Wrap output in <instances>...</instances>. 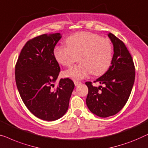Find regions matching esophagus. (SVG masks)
<instances>
[{"instance_id": "obj_1", "label": "esophagus", "mask_w": 148, "mask_h": 148, "mask_svg": "<svg viewBox=\"0 0 148 148\" xmlns=\"http://www.w3.org/2000/svg\"><path fill=\"white\" fill-rule=\"evenodd\" d=\"M74 84H75V86H78V84H80V82H78V81H74Z\"/></svg>"}]
</instances>
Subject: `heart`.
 Segmentation results:
<instances>
[{
  "label": "heart",
  "mask_w": 148,
  "mask_h": 148,
  "mask_svg": "<svg viewBox=\"0 0 148 148\" xmlns=\"http://www.w3.org/2000/svg\"><path fill=\"white\" fill-rule=\"evenodd\" d=\"M67 45L54 49L57 61L64 66H70L78 59L81 63L64 72V76L74 80L87 78L92 72L101 75L107 71L113 58V46L108 39L90 32H79L66 39Z\"/></svg>",
  "instance_id": "obj_1"
}]
</instances>
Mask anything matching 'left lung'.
Returning a JSON list of instances; mask_svg holds the SVG:
<instances>
[{"label":"left lung","instance_id":"8db88e82","mask_svg":"<svg viewBox=\"0 0 148 148\" xmlns=\"http://www.w3.org/2000/svg\"><path fill=\"white\" fill-rule=\"evenodd\" d=\"M113 45V56L109 70L96 80L104 86H93L86 82L88 93L86 103L88 109L100 117L115 115L128 101L135 81L132 57L124 43L113 34L108 33Z\"/></svg>","mask_w":148,"mask_h":148}]
</instances>
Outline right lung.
Instances as JSON below:
<instances>
[{
	"label": "right lung",
	"instance_id": "add662e5",
	"mask_svg": "<svg viewBox=\"0 0 148 148\" xmlns=\"http://www.w3.org/2000/svg\"><path fill=\"white\" fill-rule=\"evenodd\" d=\"M61 37L56 33L28 41L15 66L16 86L24 104L33 115L48 121L65 115L74 88L69 78H62L54 88L60 68L53 50Z\"/></svg>",
	"mask_w": 148,
	"mask_h": 148
}]
</instances>
